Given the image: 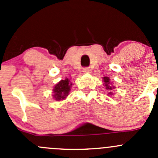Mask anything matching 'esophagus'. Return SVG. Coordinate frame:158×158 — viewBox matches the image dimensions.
<instances>
[{"label": "esophagus", "instance_id": "obj_1", "mask_svg": "<svg viewBox=\"0 0 158 158\" xmlns=\"http://www.w3.org/2000/svg\"><path fill=\"white\" fill-rule=\"evenodd\" d=\"M82 72H83V73H91V69L89 67H85L84 68Z\"/></svg>", "mask_w": 158, "mask_h": 158}]
</instances>
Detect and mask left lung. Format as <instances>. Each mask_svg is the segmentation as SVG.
<instances>
[{"mask_svg": "<svg viewBox=\"0 0 158 158\" xmlns=\"http://www.w3.org/2000/svg\"><path fill=\"white\" fill-rule=\"evenodd\" d=\"M103 81H104V85L106 86V90L109 91L108 92V95H112V90L114 89L115 87L114 85H111V83H110V79L109 77H103Z\"/></svg>", "mask_w": 158, "mask_h": 158, "instance_id": "8db88e82", "label": "left lung"}]
</instances>
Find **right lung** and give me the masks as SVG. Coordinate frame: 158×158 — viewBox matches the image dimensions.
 Wrapping results in <instances>:
<instances>
[{
  "instance_id": "right-lung-1",
  "label": "right lung",
  "mask_w": 158,
  "mask_h": 158,
  "mask_svg": "<svg viewBox=\"0 0 158 158\" xmlns=\"http://www.w3.org/2000/svg\"><path fill=\"white\" fill-rule=\"evenodd\" d=\"M72 85H73V84H72V82H70V80L67 78L64 80L60 81L52 89L54 93L53 98L56 101L65 99L69 95Z\"/></svg>"
}]
</instances>
